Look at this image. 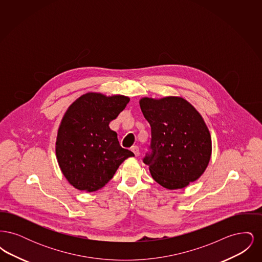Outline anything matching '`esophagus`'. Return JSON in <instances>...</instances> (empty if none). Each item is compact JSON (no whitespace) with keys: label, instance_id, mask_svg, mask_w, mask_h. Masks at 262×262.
Masks as SVG:
<instances>
[{"label":"esophagus","instance_id":"34e87169","mask_svg":"<svg viewBox=\"0 0 262 262\" xmlns=\"http://www.w3.org/2000/svg\"><path fill=\"white\" fill-rule=\"evenodd\" d=\"M132 151L134 152V154H135L136 156L139 155V148H138L137 146H133V147H132Z\"/></svg>","mask_w":262,"mask_h":262}]
</instances>
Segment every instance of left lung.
<instances>
[{
    "label": "left lung",
    "instance_id": "left-lung-1",
    "mask_svg": "<svg viewBox=\"0 0 262 262\" xmlns=\"http://www.w3.org/2000/svg\"><path fill=\"white\" fill-rule=\"evenodd\" d=\"M151 126L149 151L143 162L162 187L178 189L196 181L211 156V137L202 117L181 97L139 101Z\"/></svg>",
    "mask_w": 262,
    "mask_h": 262
}]
</instances>
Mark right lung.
I'll use <instances>...</instances> for the list:
<instances>
[{
	"instance_id": "add662e5",
	"label": "right lung",
	"mask_w": 262,
	"mask_h": 262,
	"mask_svg": "<svg viewBox=\"0 0 262 262\" xmlns=\"http://www.w3.org/2000/svg\"><path fill=\"white\" fill-rule=\"evenodd\" d=\"M128 102L123 95L89 92L69 107L58 130L56 154L62 174L75 188L98 190L126 158L135 156L109 127Z\"/></svg>"
}]
</instances>
